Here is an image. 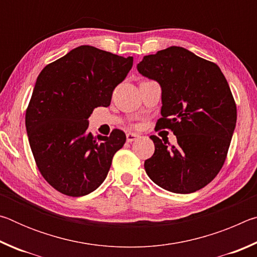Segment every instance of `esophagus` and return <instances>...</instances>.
<instances>
[{
    "instance_id": "esophagus-1",
    "label": "esophagus",
    "mask_w": 257,
    "mask_h": 257,
    "mask_svg": "<svg viewBox=\"0 0 257 257\" xmlns=\"http://www.w3.org/2000/svg\"><path fill=\"white\" fill-rule=\"evenodd\" d=\"M125 137H127V142L128 143H132L134 141H136V139L139 137V135L135 134V133H128L127 135H125Z\"/></svg>"
}]
</instances>
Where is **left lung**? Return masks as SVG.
Returning a JSON list of instances; mask_svg holds the SVG:
<instances>
[{"instance_id": "left-lung-1", "label": "left lung", "mask_w": 257, "mask_h": 257, "mask_svg": "<svg viewBox=\"0 0 257 257\" xmlns=\"http://www.w3.org/2000/svg\"><path fill=\"white\" fill-rule=\"evenodd\" d=\"M137 70L162 89L156 127L171 129L177 137L172 146L150 137L155 152L144 163L147 176L172 193L199 190L222 168L236 127L237 107L227 79L215 63L180 46L144 56Z\"/></svg>"}]
</instances>
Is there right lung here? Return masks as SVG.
Here are the masks:
<instances>
[{
    "mask_svg": "<svg viewBox=\"0 0 257 257\" xmlns=\"http://www.w3.org/2000/svg\"><path fill=\"white\" fill-rule=\"evenodd\" d=\"M123 58L81 45L43 69L26 111V129L35 162L60 193L79 197L105 180L112 159L125 143L122 130L93 137L88 118L110 105L113 89L133 67Z\"/></svg>",
    "mask_w": 257,
    "mask_h": 257,
    "instance_id": "obj_1",
    "label": "right lung"
}]
</instances>
